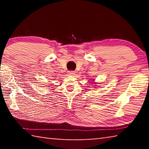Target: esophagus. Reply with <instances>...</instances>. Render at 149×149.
I'll list each match as a JSON object with an SVG mask.
<instances>
[{
    "mask_svg": "<svg viewBox=\"0 0 149 149\" xmlns=\"http://www.w3.org/2000/svg\"><path fill=\"white\" fill-rule=\"evenodd\" d=\"M68 74L70 75H75V72L74 71H68Z\"/></svg>",
    "mask_w": 149,
    "mask_h": 149,
    "instance_id": "1",
    "label": "esophagus"
}]
</instances>
